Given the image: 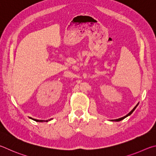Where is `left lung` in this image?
Listing matches in <instances>:
<instances>
[{
  "label": "left lung",
  "mask_w": 156,
  "mask_h": 156,
  "mask_svg": "<svg viewBox=\"0 0 156 156\" xmlns=\"http://www.w3.org/2000/svg\"><path fill=\"white\" fill-rule=\"evenodd\" d=\"M138 104H137V105H136L135 106V107H134V108H133V110H132V111H131V112H129V114H127V115H126V116H123V117H122V118H120V119H115V120H112V121H121V120H122V119H124L125 118H126V117H127V116H129V115H130V114H132V113L133 112V111H134V110H135V109L136 108V107H137V106H138Z\"/></svg>",
  "instance_id": "8db88e82"
}]
</instances>
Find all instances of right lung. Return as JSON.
<instances>
[{"mask_svg":"<svg viewBox=\"0 0 156 156\" xmlns=\"http://www.w3.org/2000/svg\"><path fill=\"white\" fill-rule=\"evenodd\" d=\"M30 119H33L34 120V121H36V122H44V121H46V122H48V121L47 120H46V121H44V120H37V119H32V118H30ZM48 121H51V119H49Z\"/></svg>","mask_w":156,"mask_h":156,"instance_id":"right-lung-1","label":"right lung"}]
</instances>
